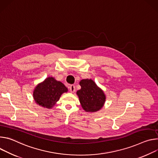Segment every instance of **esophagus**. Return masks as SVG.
I'll list each match as a JSON object with an SVG mask.
<instances>
[{"instance_id": "1", "label": "esophagus", "mask_w": 158, "mask_h": 158, "mask_svg": "<svg viewBox=\"0 0 158 158\" xmlns=\"http://www.w3.org/2000/svg\"><path fill=\"white\" fill-rule=\"evenodd\" d=\"M69 92H71V93H74L75 92V85H70L69 87Z\"/></svg>"}]
</instances>
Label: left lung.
Listing matches in <instances>:
<instances>
[{"instance_id": "left-lung-1", "label": "left lung", "mask_w": 158, "mask_h": 158, "mask_svg": "<svg viewBox=\"0 0 158 158\" xmlns=\"http://www.w3.org/2000/svg\"><path fill=\"white\" fill-rule=\"evenodd\" d=\"M81 89L77 95L82 109L87 112L99 111L104 106L106 96L102 89L92 79H83L80 81Z\"/></svg>"}]
</instances>
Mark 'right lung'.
<instances>
[{
	"mask_svg": "<svg viewBox=\"0 0 158 158\" xmlns=\"http://www.w3.org/2000/svg\"><path fill=\"white\" fill-rule=\"evenodd\" d=\"M67 92L68 89L63 83L49 77L35 87L33 98L38 106L50 109L55 106L61 95Z\"/></svg>",
	"mask_w": 158,
	"mask_h": 158,
	"instance_id": "right-lung-1",
	"label": "right lung"
}]
</instances>
